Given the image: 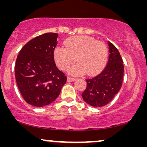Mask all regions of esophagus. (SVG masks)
Returning <instances> with one entry per match:
<instances>
[{"mask_svg":"<svg viewBox=\"0 0 147 147\" xmlns=\"http://www.w3.org/2000/svg\"><path fill=\"white\" fill-rule=\"evenodd\" d=\"M75 80V78H71V77H67V82H73Z\"/></svg>","mask_w":147,"mask_h":147,"instance_id":"esophagus-1","label":"esophagus"}]
</instances>
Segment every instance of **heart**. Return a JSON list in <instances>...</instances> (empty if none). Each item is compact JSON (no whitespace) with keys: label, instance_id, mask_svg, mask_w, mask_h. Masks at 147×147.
Listing matches in <instances>:
<instances>
[{"label":"heart","instance_id":"heart-1","mask_svg":"<svg viewBox=\"0 0 147 147\" xmlns=\"http://www.w3.org/2000/svg\"><path fill=\"white\" fill-rule=\"evenodd\" d=\"M65 47L58 46L54 50V59L61 69H67L76 61L78 63L69 68L72 75H97L105 67L108 49L105 44L95 38L86 35L74 36L64 42Z\"/></svg>","mask_w":147,"mask_h":147}]
</instances>
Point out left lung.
I'll list each match as a JSON object with an SVG mask.
<instances>
[{
  "label": "left lung",
  "mask_w": 147,
  "mask_h": 147,
  "mask_svg": "<svg viewBox=\"0 0 147 147\" xmlns=\"http://www.w3.org/2000/svg\"><path fill=\"white\" fill-rule=\"evenodd\" d=\"M109 58L101 73L86 80L87 86L82 94L86 102L94 107L106 106L121 88L124 65L121 55L115 46L108 41Z\"/></svg>",
  "instance_id": "8db88e82"
}]
</instances>
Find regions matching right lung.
Returning a JSON list of instances; mask_svg holds the SVG:
<instances>
[{"label": "right lung", "mask_w": 147, "mask_h": 147, "mask_svg": "<svg viewBox=\"0 0 147 147\" xmlns=\"http://www.w3.org/2000/svg\"><path fill=\"white\" fill-rule=\"evenodd\" d=\"M57 33H47L29 41L20 50L15 67L18 88L26 102L43 107L59 95L67 76L58 69L53 53Z\"/></svg>", "instance_id": "add662e5"}]
</instances>
